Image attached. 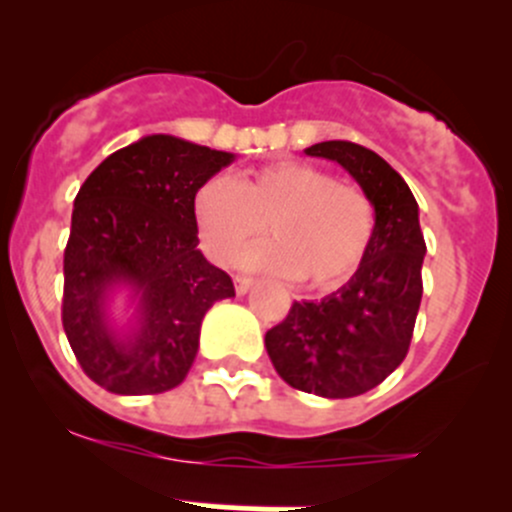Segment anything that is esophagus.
<instances>
[{
    "label": "esophagus",
    "mask_w": 512,
    "mask_h": 512,
    "mask_svg": "<svg viewBox=\"0 0 512 512\" xmlns=\"http://www.w3.org/2000/svg\"><path fill=\"white\" fill-rule=\"evenodd\" d=\"M253 286V279H248V276H236V291L238 294H248Z\"/></svg>",
    "instance_id": "34e87169"
}]
</instances>
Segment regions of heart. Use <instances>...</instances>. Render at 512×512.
I'll use <instances>...</instances> for the list:
<instances>
[{
  "label": "heart",
  "instance_id": "b5f03b06",
  "mask_svg": "<svg viewBox=\"0 0 512 512\" xmlns=\"http://www.w3.org/2000/svg\"><path fill=\"white\" fill-rule=\"evenodd\" d=\"M193 218L218 264H233L269 226L274 243L248 253L246 264L284 279L301 276L314 289L352 279L374 236V206L362 188L296 160L248 170L231 183L208 180Z\"/></svg>",
  "mask_w": 512,
  "mask_h": 512
}]
</instances>
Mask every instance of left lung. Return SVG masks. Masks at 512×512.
<instances>
[{"label": "left lung", "mask_w": 512, "mask_h": 512, "mask_svg": "<svg viewBox=\"0 0 512 512\" xmlns=\"http://www.w3.org/2000/svg\"><path fill=\"white\" fill-rule=\"evenodd\" d=\"M342 165L374 206V236L352 279L321 301H294L266 332L279 377L326 399L357 397L382 384L410 349L422 301L425 238L405 178L384 158L349 140L304 150Z\"/></svg>", "instance_id": "obj_1"}]
</instances>
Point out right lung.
<instances>
[{
  "instance_id": "1",
  "label": "right lung",
  "mask_w": 512,
  "mask_h": 512,
  "mask_svg": "<svg viewBox=\"0 0 512 512\" xmlns=\"http://www.w3.org/2000/svg\"><path fill=\"white\" fill-rule=\"evenodd\" d=\"M236 155L175 135H145L107 155L82 183L65 248L62 326L77 362L115 394H160L186 379L206 311L236 296L198 251L193 201ZM128 288L134 321L106 309Z\"/></svg>"
}]
</instances>
